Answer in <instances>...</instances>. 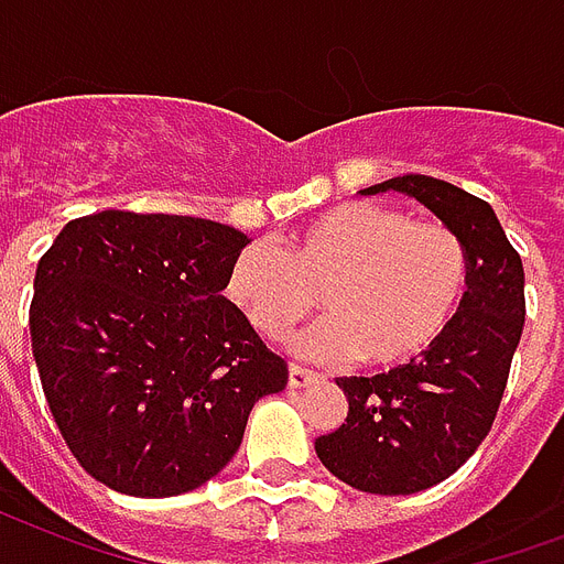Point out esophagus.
<instances>
[{"label": "esophagus", "mask_w": 564, "mask_h": 564, "mask_svg": "<svg viewBox=\"0 0 564 564\" xmlns=\"http://www.w3.org/2000/svg\"><path fill=\"white\" fill-rule=\"evenodd\" d=\"M317 378H321V375L312 371V368L294 366V362L288 366V383H291V387H308V383H317Z\"/></svg>", "instance_id": "1"}]
</instances>
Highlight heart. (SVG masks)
I'll list each match as a JSON object with an SVG mask.
<instances>
[{
  "label": "heart",
  "mask_w": 564,
  "mask_h": 564,
  "mask_svg": "<svg viewBox=\"0 0 564 564\" xmlns=\"http://www.w3.org/2000/svg\"><path fill=\"white\" fill-rule=\"evenodd\" d=\"M469 261L460 237L398 207L347 202L288 237L235 252L226 297L264 338H282L317 306L329 321L300 338L312 357L398 368L425 357L458 315Z\"/></svg>",
  "instance_id": "heart-1"
}]
</instances>
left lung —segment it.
Returning a JSON list of instances; mask_svg holds the SVG:
<instances>
[{
    "label": "left lung",
    "mask_w": 564,
    "mask_h": 564,
    "mask_svg": "<svg viewBox=\"0 0 564 564\" xmlns=\"http://www.w3.org/2000/svg\"><path fill=\"white\" fill-rule=\"evenodd\" d=\"M398 189L434 210L467 249L458 315L425 357L375 378H338L345 425L315 440L321 464L366 494H419L458 473L488 437L523 336V261L494 207L440 177H389L362 193Z\"/></svg>",
    "instance_id": "8db88e82"
}]
</instances>
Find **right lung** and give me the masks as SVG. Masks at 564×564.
I'll return each mask as SVG.
<instances>
[{
	"mask_svg": "<svg viewBox=\"0 0 564 564\" xmlns=\"http://www.w3.org/2000/svg\"><path fill=\"white\" fill-rule=\"evenodd\" d=\"M249 237L198 217L70 219L35 270L32 354L50 413L88 476L130 497L196 490L235 458L285 359L226 291Z\"/></svg>",
	"mask_w": 564,
	"mask_h": 564,
	"instance_id": "1",
	"label": "right lung"
}]
</instances>
